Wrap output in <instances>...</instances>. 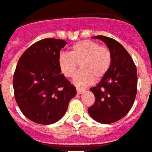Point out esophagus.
Segmentation results:
<instances>
[{
  "mask_svg": "<svg viewBox=\"0 0 152 152\" xmlns=\"http://www.w3.org/2000/svg\"><path fill=\"white\" fill-rule=\"evenodd\" d=\"M83 91H84L83 89H80V88L76 89V92H77V94H82Z\"/></svg>",
  "mask_w": 152,
  "mask_h": 152,
  "instance_id": "34e87169",
  "label": "esophagus"
}]
</instances>
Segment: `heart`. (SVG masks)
<instances>
[{"label": "heart", "instance_id": "1", "mask_svg": "<svg viewBox=\"0 0 152 152\" xmlns=\"http://www.w3.org/2000/svg\"><path fill=\"white\" fill-rule=\"evenodd\" d=\"M59 69L67 78L76 72L78 64L82 69L74 78V83L80 87L91 84L95 79H101L110 69L112 56L108 48L100 46L93 40H81L70 48L69 55L62 53L58 59Z\"/></svg>", "mask_w": 152, "mask_h": 152}]
</instances>
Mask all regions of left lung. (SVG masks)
Segmentation results:
<instances>
[{"label": "left lung", "instance_id": "left-lung-1", "mask_svg": "<svg viewBox=\"0 0 152 152\" xmlns=\"http://www.w3.org/2000/svg\"><path fill=\"white\" fill-rule=\"evenodd\" d=\"M92 38L104 42L110 50L112 64L99 83L90 89L95 102L88 108V113L98 123L110 124L125 116L134 104L137 88V68L119 42L104 36Z\"/></svg>", "mask_w": 152, "mask_h": 152}]
</instances>
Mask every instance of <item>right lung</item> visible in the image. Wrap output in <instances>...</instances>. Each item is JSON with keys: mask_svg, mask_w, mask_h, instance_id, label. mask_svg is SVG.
<instances>
[{"mask_svg": "<svg viewBox=\"0 0 152 152\" xmlns=\"http://www.w3.org/2000/svg\"><path fill=\"white\" fill-rule=\"evenodd\" d=\"M66 41L46 38L29 47L18 60L13 77L15 98L34 123L49 125L63 117L76 89L61 74L58 59Z\"/></svg>", "mask_w": 152, "mask_h": 152, "instance_id": "obj_1", "label": "right lung"}]
</instances>
